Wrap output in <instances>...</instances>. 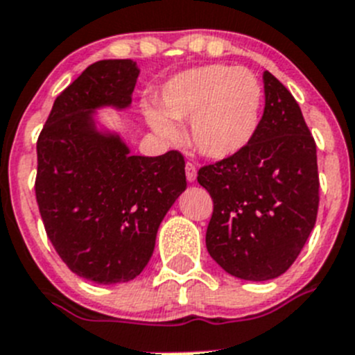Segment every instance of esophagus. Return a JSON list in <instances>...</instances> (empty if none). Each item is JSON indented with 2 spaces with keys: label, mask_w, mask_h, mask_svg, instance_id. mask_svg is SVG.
Masks as SVG:
<instances>
[{
  "label": "esophagus",
  "mask_w": 355,
  "mask_h": 355,
  "mask_svg": "<svg viewBox=\"0 0 355 355\" xmlns=\"http://www.w3.org/2000/svg\"><path fill=\"white\" fill-rule=\"evenodd\" d=\"M184 171H187V180L190 181H195V178H197V167H195L191 162H187V165H184Z\"/></svg>",
  "instance_id": "obj_1"
}]
</instances>
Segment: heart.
Instances as JSON below:
<instances>
[{
	"mask_svg": "<svg viewBox=\"0 0 355 355\" xmlns=\"http://www.w3.org/2000/svg\"><path fill=\"white\" fill-rule=\"evenodd\" d=\"M160 107L167 116L190 120L195 148L209 158H230L244 150L259 127L263 87L245 67L225 64L195 67L165 83ZM148 121L162 137L174 141L180 129L158 113L146 111Z\"/></svg>",
	"mask_w": 355,
	"mask_h": 355,
	"instance_id": "obj_1",
	"label": "heart"
}]
</instances>
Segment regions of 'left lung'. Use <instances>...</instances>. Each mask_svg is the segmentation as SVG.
I'll list each match as a JSON object with an SVG mask.
<instances>
[{
	"label": "left lung",
	"mask_w": 355,
	"mask_h": 355,
	"mask_svg": "<svg viewBox=\"0 0 355 355\" xmlns=\"http://www.w3.org/2000/svg\"><path fill=\"white\" fill-rule=\"evenodd\" d=\"M265 110L251 143L198 168L212 198L205 245L216 263L244 281H270L298 258L317 219L315 141L295 97L263 73Z\"/></svg>",
	"instance_id": "8db88e82"
}]
</instances>
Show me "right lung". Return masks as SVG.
Listing matches in <instances>:
<instances>
[{
    "label": "right lung",
    "instance_id": "obj_1",
    "mask_svg": "<svg viewBox=\"0 0 355 355\" xmlns=\"http://www.w3.org/2000/svg\"><path fill=\"white\" fill-rule=\"evenodd\" d=\"M137 74L130 59L90 64L57 96L36 143L46 237L71 272L104 286L143 272L162 219L187 188L181 151L136 157L94 129V107L129 106Z\"/></svg>",
    "mask_w": 355,
    "mask_h": 355
}]
</instances>
